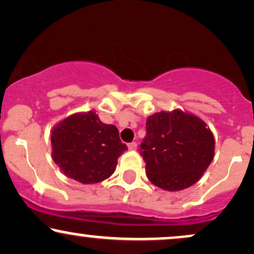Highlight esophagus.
Segmentation results:
<instances>
[{"label": "esophagus", "instance_id": "obj_1", "mask_svg": "<svg viewBox=\"0 0 254 254\" xmlns=\"http://www.w3.org/2000/svg\"><path fill=\"white\" fill-rule=\"evenodd\" d=\"M127 148H129V150H136V149H137V143H136V142H131V143H129V145H127Z\"/></svg>", "mask_w": 254, "mask_h": 254}]
</instances>
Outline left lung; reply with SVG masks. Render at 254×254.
Instances as JSON below:
<instances>
[{
    "instance_id": "left-lung-1",
    "label": "left lung",
    "mask_w": 254,
    "mask_h": 254,
    "mask_svg": "<svg viewBox=\"0 0 254 254\" xmlns=\"http://www.w3.org/2000/svg\"><path fill=\"white\" fill-rule=\"evenodd\" d=\"M215 140L202 119L174 110L146 119L140 143L146 176L164 190L186 189L201 179L214 157Z\"/></svg>"
}]
</instances>
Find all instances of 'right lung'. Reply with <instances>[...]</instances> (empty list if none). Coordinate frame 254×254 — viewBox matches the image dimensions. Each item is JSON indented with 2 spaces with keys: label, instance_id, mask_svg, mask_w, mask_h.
<instances>
[{
  "label": "right lung",
  "instance_id": "right-lung-1",
  "mask_svg": "<svg viewBox=\"0 0 254 254\" xmlns=\"http://www.w3.org/2000/svg\"><path fill=\"white\" fill-rule=\"evenodd\" d=\"M52 157L67 177L84 185L102 182L114 174L127 146L118 129L104 124L93 111L74 114L53 127Z\"/></svg>",
  "mask_w": 254,
  "mask_h": 254
}]
</instances>
